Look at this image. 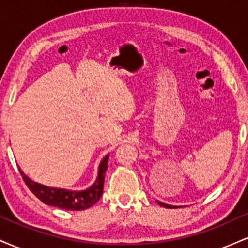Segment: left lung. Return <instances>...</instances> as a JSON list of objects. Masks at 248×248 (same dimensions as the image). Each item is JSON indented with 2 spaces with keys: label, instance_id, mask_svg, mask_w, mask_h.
Masks as SVG:
<instances>
[{
  "label": "left lung",
  "instance_id": "1",
  "mask_svg": "<svg viewBox=\"0 0 248 248\" xmlns=\"http://www.w3.org/2000/svg\"><path fill=\"white\" fill-rule=\"evenodd\" d=\"M157 203H158V205H161V206H164V207H167V209H172V207H177V206L168 205V204H164V203H162V202H157Z\"/></svg>",
  "mask_w": 248,
  "mask_h": 248
}]
</instances>
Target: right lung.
I'll list each match as a JSON object with an SVG mask.
<instances>
[{"label":"right lung","instance_id":"add662e5","mask_svg":"<svg viewBox=\"0 0 248 248\" xmlns=\"http://www.w3.org/2000/svg\"><path fill=\"white\" fill-rule=\"evenodd\" d=\"M107 162L108 155L101 161L100 166H99V172L95 183L88 189L84 190V191H69V190L45 186L31 181L29 177L25 176V173H23L21 169H19V173H21L24 183L29 187L30 191L44 204L61 207V209L64 210H71V211H81V210L88 209V207L94 205L96 202L100 199L102 190H104Z\"/></svg>","mask_w":248,"mask_h":248}]
</instances>
